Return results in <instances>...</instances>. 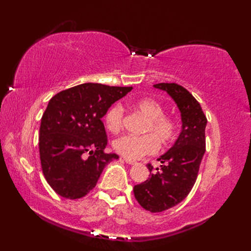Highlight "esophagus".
I'll return each instance as SVG.
<instances>
[{
  "label": "esophagus",
  "mask_w": 251,
  "mask_h": 251,
  "mask_svg": "<svg viewBox=\"0 0 251 251\" xmlns=\"http://www.w3.org/2000/svg\"><path fill=\"white\" fill-rule=\"evenodd\" d=\"M124 161L127 163V164H129V165H134V164H136V161L130 160V158H127V157H124Z\"/></svg>",
  "instance_id": "1"
}]
</instances>
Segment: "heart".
<instances>
[{
	"instance_id": "heart-1",
	"label": "heart",
	"mask_w": 251,
	"mask_h": 251,
	"mask_svg": "<svg viewBox=\"0 0 251 251\" xmlns=\"http://www.w3.org/2000/svg\"><path fill=\"white\" fill-rule=\"evenodd\" d=\"M134 110L144 115L146 118L141 136L124 135L113 143L114 150L124 157L137 160L145 155L154 154L162 145H169L176 140L178 134L177 121L171 115L164 114L165 108L162 102L154 98H140L132 102ZM104 122L106 128L111 133H118L124 124V109L115 104L107 109Z\"/></svg>"
}]
</instances>
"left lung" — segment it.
I'll list each match as a JSON object with an SVG mask.
<instances>
[{"label":"left lung","mask_w":251,"mask_h":251,"mask_svg":"<svg viewBox=\"0 0 251 251\" xmlns=\"http://www.w3.org/2000/svg\"><path fill=\"white\" fill-rule=\"evenodd\" d=\"M155 88L165 90L176 102L182 117L180 136L169 152L157 161L161 170L149 163V180L134 186V196L142 208L162 212L188 197L197 181L205 152L206 117L198 100L184 87L176 82H161Z\"/></svg>","instance_id":"8db88e82"}]
</instances>
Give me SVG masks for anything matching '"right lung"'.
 I'll use <instances>...</instances> for the list:
<instances>
[{
    "label": "right lung",
    "mask_w": 251,
    "mask_h": 251,
    "mask_svg": "<svg viewBox=\"0 0 251 251\" xmlns=\"http://www.w3.org/2000/svg\"><path fill=\"white\" fill-rule=\"evenodd\" d=\"M133 87L87 82L50 99L39 134L43 176L59 196L80 199L97 184L102 170L117 154L105 153L107 135L101 118Z\"/></svg>",
    "instance_id": "obj_1"
}]
</instances>
